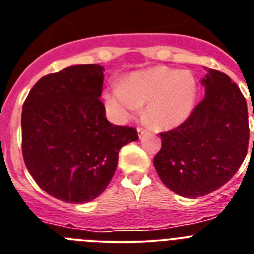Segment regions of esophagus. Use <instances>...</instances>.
I'll return each instance as SVG.
<instances>
[{
	"instance_id": "obj_1",
	"label": "esophagus",
	"mask_w": 254,
	"mask_h": 254,
	"mask_svg": "<svg viewBox=\"0 0 254 254\" xmlns=\"http://www.w3.org/2000/svg\"><path fill=\"white\" fill-rule=\"evenodd\" d=\"M137 133H138V137L141 138L143 136V134L146 133V131H145V129H143V128H138L137 129Z\"/></svg>"
}]
</instances>
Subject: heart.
<instances>
[{
	"mask_svg": "<svg viewBox=\"0 0 254 254\" xmlns=\"http://www.w3.org/2000/svg\"><path fill=\"white\" fill-rule=\"evenodd\" d=\"M197 82L186 69L152 67L136 72L125 85H113L105 94V104L114 118L126 121L145 108V120L156 128H173L193 111Z\"/></svg>",
	"mask_w": 254,
	"mask_h": 254,
	"instance_id": "1",
	"label": "heart"
}]
</instances>
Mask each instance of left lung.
<instances>
[{"label":"left lung","instance_id":"left-lung-1","mask_svg":"<svg viewBox=\"0 0 254 254\" xmlns=\"http://www.w3.org/2000/svg\"><path fill=\"white\" fill-rule=\"evenodd\" d=\"M206 69L201 80L205 98L181 126L160 133L161 149L154 158L161 182L187 198L225 185L243 163L250 140L247 102L239 87L225 73Z\"/></svg>","mask_w":254,"mask_h":254}]
</instances>
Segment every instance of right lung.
Wrapping results in <instances>:
<instances>
[{
	"mask_svg": "<svg viewBox=\"0 0 254 254\" xmlns=\"http://www.w3.org/2000/svg\"><path fill=\"white\" fill-rule=\"evenodd\" d=\"M104 67L76 64L42 77L22 105V156L42 190L67 203L104 192L121 147L137 131L111 123L100 102Z\"/></svg>",
	"mask_w": 254,
	"mask_h": 254,
	"instance_id": "1",
	"label": "right lung"
}]
</instances>
